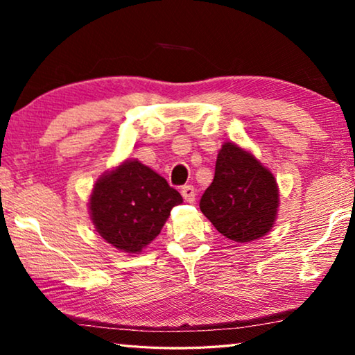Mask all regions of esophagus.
Masks as SVG:
<instances>
[{"label": "esophagus", "mask_w": 355, "mask_h": 355, "mask_svg": "<svg viewBox=\"0 0 355 355\" xmlns=\"http://www.w3.org/2000/svg\"><path fill=\"white\" fill-rule=\"evenodd\" d=\"M182 196H183V199L188 202V203L194 202L196 200V189H194V186H191V184L183 186V188H182Z\"/></svg>", "instance_id": "1"}]
</instances>
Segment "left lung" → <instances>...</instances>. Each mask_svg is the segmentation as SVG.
<instances>
[{"mask_svg": "<svg viewBox=\"0 0 355 355\" xmlns=\"http://www.w3.org/2000/svg\"><path fill=\"white\" fill-rule=\"evenodd\" d=\"M274 173L249 150L224 142L216 159L213 183L200 209L216 230L235 243H250L271 232L279 211Z\"/></svg>", "mask_w": 355, "mask_h": 355, "instance_id": "obj_1", "label": "left lung"}]
</instances>
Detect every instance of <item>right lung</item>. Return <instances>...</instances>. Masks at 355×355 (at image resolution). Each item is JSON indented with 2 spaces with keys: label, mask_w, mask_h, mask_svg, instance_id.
Returning a JSON list of instances; mask_svg holds the SVG:
<instances>
[{
  "label": "right lung",
  "mask_w": 355,
  "mask_h": 355,
  "mask_svg": "<svg viewBox=\"0 0 355 355\" xmlns=\"http://www.w3.org/2000/svg\"><path fill=\"white\" fill-rule=\"evenodd\" d=\"M182 202L166 178L127 158L95 182L87 205L95 230L107 244L125 254H139Z\"/></svg>",
  "instance_id": "obj_1"
}]
</instances>
